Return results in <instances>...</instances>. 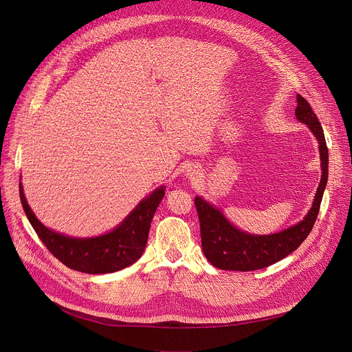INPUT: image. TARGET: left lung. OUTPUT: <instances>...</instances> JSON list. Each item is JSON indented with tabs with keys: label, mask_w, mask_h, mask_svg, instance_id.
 Returning a JSON list of instances; mask_svg holds the SVG:
<instances>
[{
	"label": "left lung",
	"mask_w": 352,
	"mask_h": 352,
	"mask_svg": "<svg viewBox=\"0 0 352 352\" xmlns=\"http://www.w3.org/2000/svg\"><path fill=\"white\" fill-rule=\"evenodd\" d=\"M297 102L295 117L309 126L320 144L322 175L314 204L307 217L297 226L271 235H251L236 230L228 223L223 212L201 197H195L202 251L207 260L219 270L255 271L278 263L302 244L316 223L328 181V148L324 129L308 101L298 94Z\"/></svg>",
	"instance_id": "left-lung-1"
}]
</instances>
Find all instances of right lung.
<instances>
[{"label":"right lung","mask_w":352,"mask_h":352,"mask_svg":"<svg viewBox=\"0 0 352 352\" xmlns=\"http://www.w3.org/2000/svg\"><path fill=\"white\" fill-rule=\"evenodd\" d=\"M164 187L142 199L121 226L96 238H71L44 227L25 199L20 184V198L27 218L48 251L64 265L85 274L116 272L134 264L146 245L153 217L164 197Z\"/></svg>","instance_id":"right-lung-1"}]
</instances>
